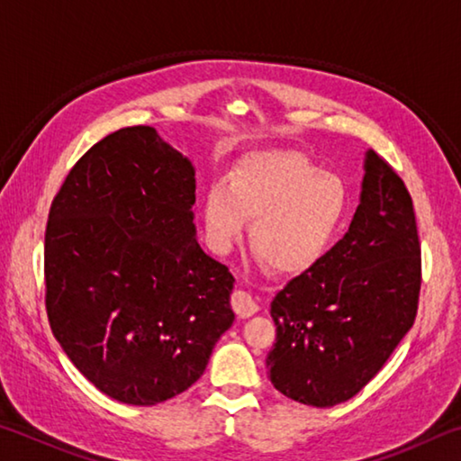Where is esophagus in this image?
Returning a JSON list of instances; mask_svg holds the SVG:
<instances>
[{
	"mask_svg": "<svg viewBox=\"0 0 461 461\" xmlns=\"http://www.w3.org/2000/svg\"><path fill=\"white\" fill-rule=\"evenodd\" d=\"M231 307L238 313V317L246 319V317H252L256 311H258V303L252 299V294L249 293L236 291L231 294Z\"/></svg>",
	"mask_w": 461,
	"mask_h": 461,
	"instance_id": "34e87169",
	"label": "esophagus"
}]
</instances>
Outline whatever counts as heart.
I'll use <instances>...</instances> for the list:
<instances>
[{
    "mask_svg": "<svg viewBox=\"0 0 461 461\" xmlns=\"http://www.w3.org/2000/svg\"><path fill=\"white\" fill-rule=\"evenodd\" d=\"M348 212L339 176L301 154L268 150L248 156L203 197V223L213 249H228L249 217V248L283 275L313 268L333 244Z\"/></svg>",
    "mask_w": 461,
    "mask_h": 461,
    "instance_id": "b5f03b06",
    "label": "heart"
}]
</instances>
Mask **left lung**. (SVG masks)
I'll list each match as a JSON object with an SVG mask.
<instances>
[{
	"label": "left lung",
	"mask_w": 461,
	"mask_h": 461,
	"mask_svg": "<svg viewBox=\"0 0 461 461\" xmlns=\"http://www.w3.org/2000/svg\"><path fill=\"white\" fill-rule=\"evenodd\" d=\"M420 246L407 186L368 150L349 230L270 303L276 343L267 357L278 393L309 407L352 399L415 323Z\"/></svg>",
	"instance_id": "1"
}]
</instances>
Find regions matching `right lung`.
Here are the masks:
<instances>
[{"instance_id":"right-lung-1","label":"right lung","mask_w":461,"mask_h":461,"mask_svg":"<svg viewBox=\"0 0 461 461\" xmlns=\"http://www.w3.org/2000/svg\"><path fill=\"white\" fill-rule=\"evenodd\" d=\"M193 205L194 167L150 126L105 136L52 201L50 330L75 368L120 402L181 394L236 319V278L201 249Z\"/></svg>"}]
</instances>
